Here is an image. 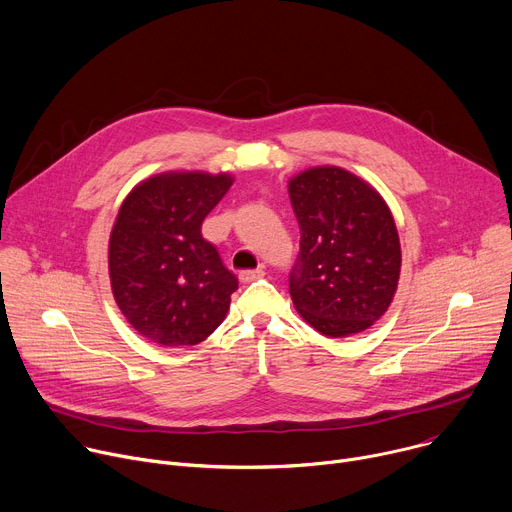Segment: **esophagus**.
Wrapping results in <instances>:
<instances>
[{"instance_id":"esophagus-1","label":"esophagus","mask_w":512,"mask_h":512,"mask_svg":"<svg viewBox=\"0 0 512 512\" xmlns=\"http://www.w3.org/2000/svg\"><path fill=\"white\" fill-rule=\"evenodd\" d=\"M263 275H265L263 267H257V269H245V271H241V273H239V279H241L243 283H251V281H255V279H261Z\"/></svg>"}]
</instances>
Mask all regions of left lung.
I'll list each match as a JSON object with an SVG mask.
<instances>
[{
    "label": "left lung",
    "instance_id": "left-lung-1",
    "mask_svg": "<svg viewBox=\"0 0 512 512\" xmlns=\"http://www.w3.org/2000/svg\"><path fill=\"white\" fill-rule=\"evenodd\" d=\"M300 253L289 294L302 318L330 338L373 326L401 271L397 227L385 200L346 170L312 168L289 182Z\"/></svg>",
    "mask_w": 512,
    "mask_h": 512
}]
</instances>
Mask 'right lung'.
I'll return each instance as SVG.
<instances>
[{
    "label": "right lung",
    "mask_w": 512,
    "mask_h": 512,
    "mask_svg": "<svg viewBox=\"0 0 512 512\" xmlns=\"http://www.w3.org/2000/svg\"><path fill=\"white\" fill-rule=\"evenodd\" d=\"M227 174H162L125 198L109 241L113 296L127 322L162 346H194L227 316L239 279L202 239Z\"/></svg>",
    "instance_id": "1"
}]
</instances>
